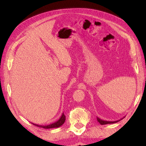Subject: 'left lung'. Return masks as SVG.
Listing matches in <instances>:
<instances>
[{
    "instance_id": "1",
    "label": "left lung",
    "mask_w": 146,
    "mask_h": 146,
    "mask_svg": "<svg viewBox=\"0 0 146 146\" xmlns=\"http://www.w3.org/2000/svg\"><path fill=\"white\" fill-rule=\"evenodd\" d=\"M123 118H124V117H123ZM123 118H121L120 120L123 119ZM97 120L98 122L100 123V124H101V125L108 124V123H117V122H119V121L120 120H116V121H106V120H102V119H100V118H98V117H97Z\"/></svg>"
}]
</instances>
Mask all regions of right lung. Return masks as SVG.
<instances>
[{
  "instance_id": "1",
  "label": "right lung",
  "mask_w": 146,
  "mask_h": 146,
  "mask_svg": "<svg viewBox=\"0 0 146 146\" xmlns=\"http://www.w3.org/2000/svg\"><path fill=\"white\" fill-rule=\"evenodd\" d=\"M66 121V117L65 115H64V113L62 114V116L60 117V118L59 119L56 121L55 122L51 123L49 125H38V124H35V123H33L36 126L40 127H42L44 129H50V128H56V127H59L60 126H61L63 123L65 122Z\"/></svg>"
}]
</instances>
